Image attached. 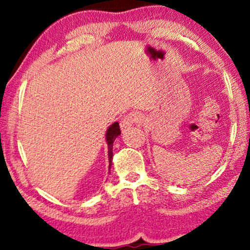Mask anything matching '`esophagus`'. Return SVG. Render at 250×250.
Here are the masks:
<instances>
[{"mask_svg": "<svg viewBox=\"0 0 250 250\" xmlns=\"http://www.w3.org/2000/svg\"><path fill=\"white\" fill-rule=\"evenodd\" d=\"M142 121V116L138 114V112H131V114L126 115L124 118L122 119L121 122V129L122 131H125L126 128L131 127L133 124L135 123H140Z\"/></svg>", "mask_w": 250, "mask_h": 250, "instance_id": "obj_1", "label": "esophagus"}]
</instances>
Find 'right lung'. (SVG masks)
I'll return each mask as SVG.
<instances>
[{"instance_id":"add662e5","label":"right lung","mask_w":250,"mask_h":250,"mask_svg":"<svg viewBox=\"0 0 250 250\" xmlns=\"http://www.w3.org/2000/svg\"><path fill=\"white\" fill-rule=\"evenodd\" d=\"M121 134V128H119V124L115 122L114 124L109 126L107 132H105V141L108 145V158H109V173H110V167L112 163V145L116 138Z\"/></svg>"}]
</instances>
